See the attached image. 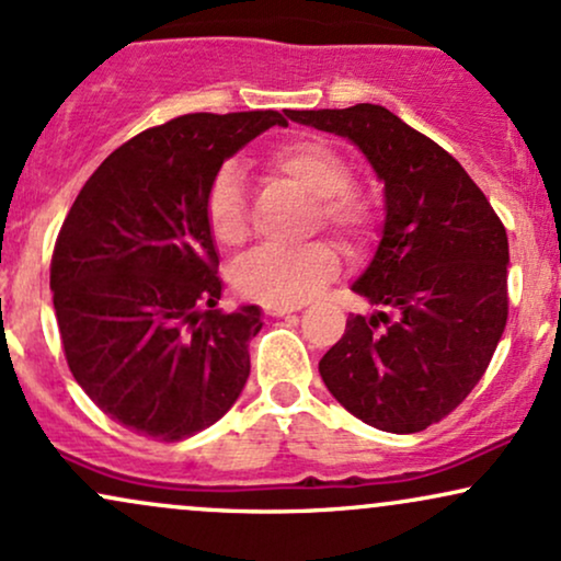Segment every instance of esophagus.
Segmentation results:
<instances>
[{"mask_svg": "<svg viewBox=\"0 0 561 561\" xmlns=\"http://www.w3.org/2000/svg\"><path fill=\"white\" fill-rule=\"evenodd\" d=\"M300 302H268L266 306V313L268 317H287V313H295L300 311Z\"/></svg>", "mask_w": 561, "mask_h": 561, "instance_id": "obj_1", "label": "esophagus"}]
</instances>
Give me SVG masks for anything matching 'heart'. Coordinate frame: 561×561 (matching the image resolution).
<instances>
[{
  "label": "heart",
  "instance_id": "heart-1",
  "mask_svg": "<svg viewBox=\"0 0 561 561\" xmlns=\"http://www.w3.org/2000/svg\"><path fill=\"white\" fill-rule=\"evenodd\" d=\"M274 171L285 173L313 195V224L332 229L345 244L356 248L371 231V208L351 186V165L321 139H298L268 158ZM205 221L221 244H237L248 231V195L242 171L224 163L214 173L205 195ZM340 268L337 250L330 242L300 248H261L234 266L237 293L259 302H302Z\"/></svg>",
  "mask_w": 561,
  "mask_h": 561
}]
</instances>
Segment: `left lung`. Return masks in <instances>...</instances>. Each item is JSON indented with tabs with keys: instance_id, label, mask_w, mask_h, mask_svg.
Wrapping results in <instances>:
<instances>
[{
	"instance_id": "1",
	"label": "left lung",
	"mask_w": 561,
	"mask_h": 561,
	"mask_svg": "<svg viewBox=\"0 0 561 561\" xmlns=\"http://www.w3.org/2000/svg\"><path fill=\"white\" fill-rule=\"evenodd\" d=\"M287 118L356 145L385 184L382 237L351 287L379 311L347 319L319 375L362 422L422 433L472 392L504 334V224L459 160L388 107Z\"/></svg>"
}]
</instances>
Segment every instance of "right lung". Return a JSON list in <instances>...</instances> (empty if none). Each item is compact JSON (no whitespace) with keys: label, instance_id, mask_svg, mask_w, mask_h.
<instances>
[{"label":"right lung","instance_id":"add662e5","mask_svg":"<svg viewBox=\"0 0 561 561\" xmlns=\"http://www.w3.org/2000/svg\"><path fill=\"white\" fill-rule=\"evenodd\" d=\"M276 111L192 113L105 158L62 221L49 287L76 382L111 420L184 440L234 405L261 308L221 313L205 195Z\"/></svg>","mask_w":561,"mask_h":561}]
</instances>
